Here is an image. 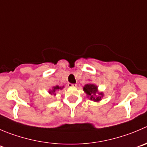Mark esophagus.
<instances>
[{
  "label": "esophagus",
  "mask_w": 147,
  "mask_h": 147,
  "mask_svg": "<svg viewBox=\"0 0 147 147\" xmlns=\"http://www.w3.org/2000/svg\"><path fill=\"white\" fill-rule=\"evenodd\" d=\"M68 87H76V84H68Z\"/></svg>",
  "instance_id": "obj_1"
}]
</instances>
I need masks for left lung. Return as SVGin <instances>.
<instances>
[{"label": "left lung", "mask_w": 147, "mask_h": 147, "mask_svg": "<svg viewBox=\"0 0 147 147\" xmlns=\"http://www.w3.org/2000/svg\"><path fill=\"white\" fill-rule=\"evenodd\" d=\"M83 90L86 94L88 98L95 102H99L101 101L104 97V93L102 92H100L98 86L92 83L85 84L83 86Z\"/></svg>", "instance_id": "1"}]
</instances>
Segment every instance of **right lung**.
I'll return each mask as SVG.
<instances>
[{"label":"right lung","instance_id":"add662e5","mask_svg":"<svg viewBox=\"0 0 147 147\" xmlns=\"http://www.w3.org/2000/svg\"><path fill=\"white\" fill-rule=\"evenodd\" d=\"M64 88V86H59L58 85H56V86H53V87L51 88V89H50L48 90V92L49 94H50V95L51 96H55L56 95L57 92H58V91L60 90H62Z\"/></svg>","mask_w":147,"mask_h":147}]
</instances>
